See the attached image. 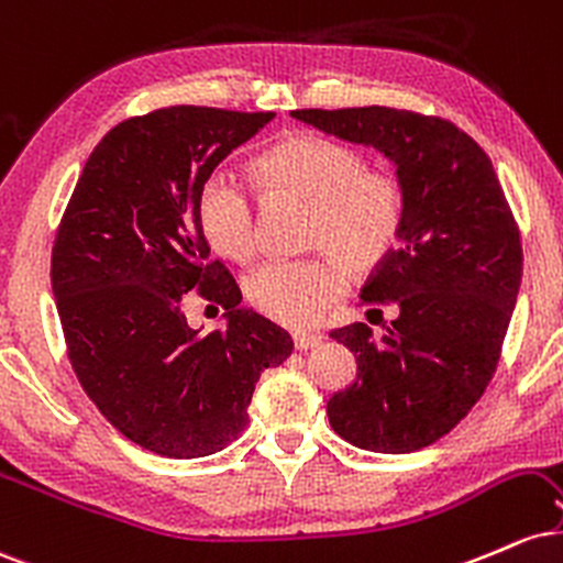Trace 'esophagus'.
Returning <instances> with one entry per match:
<instances>
[{
	"label": "esophagus",
	"instance_id": "obj_1",
	"mask_svg": "<svg viewBox=\"0 0 563 563\" xmlns=\"http://www.w3.org/2000/svg\"><path fill=\"white\" fill-rule=\"evenodd\" d=\"M321 342H323L321 334H295V347H297V350L319 347Z\"/></svg>",
	"mask_w": 563,
	"mask_h": 563
}]
</instances>
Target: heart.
<instances>
[{
  "label": "heart",
  "instance_id": "obj_1",
  "mask_svg": "<svg viewBox=\"0 0 563 563\" xmlns=\"http://www.w3.org/2000/svg\"><path fill=\"white\" fill-rule=\"evenodd\" d=\"M253 170L268 195L310 200L306 244L323 253L261 263L244 279V295L271 321L308 329L345 295L342 263L353 274H368L398 247L406 221L402 187L387 170L366 168L358 150L316 134H295L274 144ZM197 221L218 255L236 263L255 255L253 191L229 170H213L202 181Z\"/></svg>",
  "mask_w": 563,
  "mask_h": 563
}]
</instances>
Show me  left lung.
<instances>
[{
    "mask_svg": "<svg viewBox=\"0 0 563 563\" xmlns=\"http://www.w3.org/2000/svg\"><path fill=\"white\" fill-rule=\"evenodd\" d=\"M292 118L379 150L398 168L400 242L361 292L366 306H393L395 319L379 340L366 323L329 334L355 355L358 376L327 413L363 451H421L490 385L521 284L519 227L490 157L451 121L379 104Z\"/></svg>",
    "mask_w": 563,
    "mask_h": 563,
    "instance_id": "obj_1",
    "label": "left lung"
}]
</instances>
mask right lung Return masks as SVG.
Masks as SVG:
<instances>
[{"label": "right lung", "mask_w": 563, "mask_h": 563, "mask_svg": "<svg viewBox=\"0 0 563 563\" xmlns=\"http://www.w3.org/2000/svg\"><path fill=\"white\" fill-rule=\"evenodd\" d=\"M274 112L174 104L129 118L86 161L52 247V292L84 393L123 438L165 459H202L247 427L255 382L292 336L250 308L210 257L197 191ZM197 288L228 327L191 330Z\"/></svg>", "instance_id": "add662e5"}]
</instances>
